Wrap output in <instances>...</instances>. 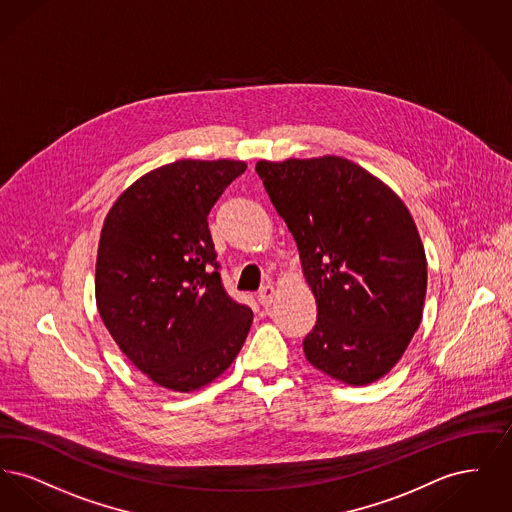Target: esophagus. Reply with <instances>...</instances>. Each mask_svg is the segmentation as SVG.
I'll return each mask as SVG.
<instances>
[{"label":"esophagus","mask_w":512,"mask_h":512,"mask_svg":"<svg viewBox=\"0 0 512 512\" xmlns=\"http://www.w3.org/2000/svg\"><path fill=\"white\" fill-rule=\"evenodd\" d=\"M274 295H276V290H274L272 286H265V288H261V292L257 295V299H259V303H261L263 307H268V305L272 303Z\"/></svg>","instance_id":"1"}]
</instances>
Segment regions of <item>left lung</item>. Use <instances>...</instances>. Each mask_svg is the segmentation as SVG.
<instances>
[{
	"mask_svg": "<svg viewBox=\"0 0 512 512\" xmlns=\"http://www.w3.org/2000/svg\"><path fill=\"white\" fill-rule=\"evenodd\" d=\"M255 171L317 301L307 361L349 386L380 380L413 340L426 297V253L407 205L336 155L259 161Z\"/></svg>",
	"mask_w": 512,
	"mask_h": 512,
	"instance_id": "8db88e82",
	"label": "left lung"
}]
</instances>
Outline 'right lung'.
<instances>
[{
  "label": "right lung",
  "instance_id": "add662e5",
  "mask_svg": "<svg viewBox=\"0 0 512 512\" xmlns=\"http://www.w3.org/2000/svg\"><path fill=\"white\" fill-rule=\"evenodd\" d=\"M244 161L180 159L128 186L99 236L96 303L128 361L167 390H199L232 365L253 322L224 292L209 211Z\"/></svg>",
  "mask_w": 512,
  "mask_h": 512
}]
</instances>
